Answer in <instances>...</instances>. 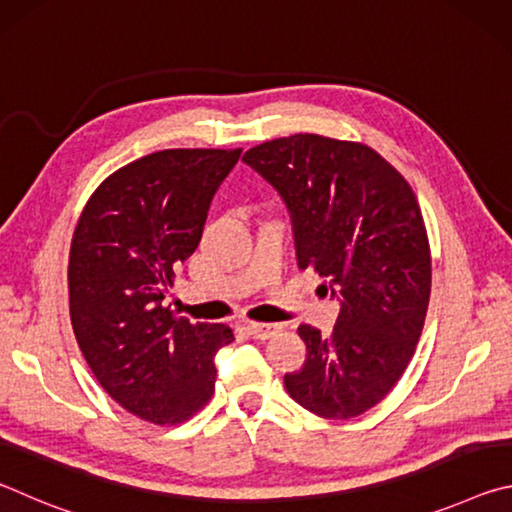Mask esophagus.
<instances>
[{
	"instance_id": "obj_1",
	"label": "esophagus",
	"mask_w": 512,
	"mask_h": 512,
	"mask_svg": "<svg viewBox=\"0 0 512 512\" xmlns=\"http://www.w3.org/2000/svg\"><path fill=\"white\" fill-rule=\"evenodd\" d=\"M277 332H280V325H273V323H255V320H250V323H248V334L253 336V339H259V341L271 339V336H275Z\"/></svg>"
}]
</instances>
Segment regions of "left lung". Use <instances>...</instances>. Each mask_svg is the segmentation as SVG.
I'll return each instance as SVG.
<instances>
[{
	"label": "left lung",
	"instance_id": "left-lung-1",
	"mask_svg": "<svg viewBox=\"0 0 512 512\" xmlns=\"http://www.w3.org/2000/svg\"><path fill=\"white\" fill-rule=\"evenodd\" d=\"M291 214L300 268L329 282L341 314L329 336L300 325L305 366L287 393L329 420L366 413L413 359L431 293L427 228L411 185L361 142L298 133L246 151Z\"/></svg>",
	"mask_w": 512,
	"mask_h": 512
}]
</instances>
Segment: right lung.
Returning <instances> with one entry per match:
<instances>
[{
  "instance_id": "right-lung-1",
  "label": "right lung",
  "mask_w": 512,
  "mask_h": 512,
  "mask_svg": "<svg viewBox=\"0 0 512 512\" xmlns=\"http://www.w3.org/2000/svg\"><path fill=\"white\" fill-rule=\"evenodd\" d=\"M241 149H167L117 169L85 203L69 248V316L112 400L153 424H180L210 402L214 357L235 341L162 305L198 248L216 189Z\"/></svg>"
}]
</instances>
